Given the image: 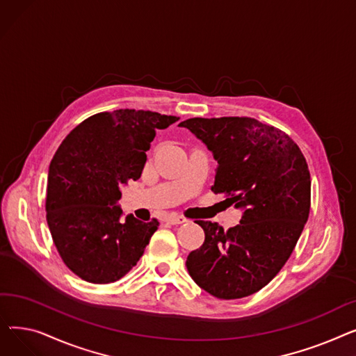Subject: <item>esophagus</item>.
<instances>
[{
  "mask_svg": "<svg viewBox=\"0 0 356 356\" xmlns=\"http://www.w3.org/2000/svg\"><path fill=\"white\" fill-rule=\"evenodd\" d=\"M164 222L172 223V225H180V223L188 222V219L183 218V216H179V215H168V216L164 219Z\"/></svg>",
  "mask_w": 356,
  "mask_h": 356,
  "instance_id": "obj_1",
  "label": "esophagus"
}]
</instances>
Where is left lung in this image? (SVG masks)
I'll use <instances>...</instances> for the list:
<instances>
[{"label":"left lung","mask_w":356,"mask_h":356,"mask_svg":"<svg viewBox=\"0 0 356 356\" xmlns=\"http://www.w3.org/2000/svg\"><path fill=\"white\" fill-rule=\"evenodd\" d=\"M218 161L215 193L242 212L223 231L199 220L204 242L186 259L195 283L232 300L267 286L283 268L310 211V173L297 144L278 128L248 117L191 118L180 122Z\"/></svg>","instance_id":"1"}]
</instances>
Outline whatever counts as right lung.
I'll list each match as a JSON object with an SVG mask.
<instances>
[{"instance_id": "obj_1", "label": "right lung", "mask_w": 356, "mask_h": 356, "mask_svg": "<svg viewBox=\"0 0 356 356\" xmlns=\"http://www.w3.org/2000/svg\"><path fill=\"white\" fill-rule=\"evenodd\" d=\"M177 117L118 109L85 120L63 140L47 177V225L63 263L82 280L114 283L133 268L159 222L124 216L121 188L141 176L145 152Z\"/></svg>"}]
</instances>
